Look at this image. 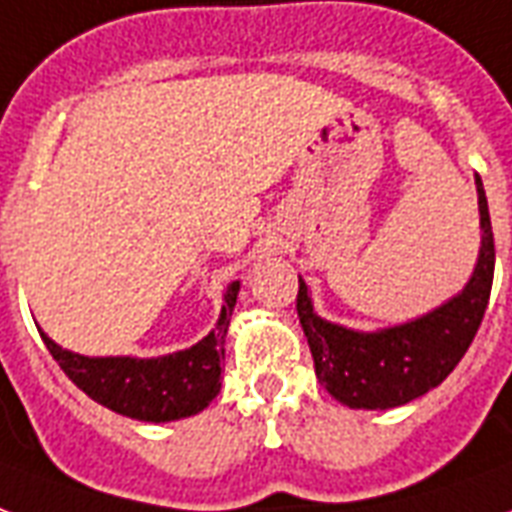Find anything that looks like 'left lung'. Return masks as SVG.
<instances>
[{
  "label": "left lung",
  "instance_id": "8db88e82",
  "mask_svg": "<svg viewBox=\"0 0 512 512\" xmlns=\"http://www.w3.org/2000/svg\"><path fill=\"white\" fill-rule=\"evenodd\" d=\"M480 249L472 276L453 298L407 323L355 331L314 312L309 285L298 276V320L312 350L314 372L333 399L350 410H393L437 388L475 339L494 279V233L486 189L475 176Z\"/></svg>",
  "mask_w": 512,
  "mask_h": 512
}]
</instances>
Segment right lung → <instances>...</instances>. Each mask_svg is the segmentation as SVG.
Returning <instances> with one entry per match:
<instances>
[{
  "label": "right lung",
  "instance_id": "obj_1",
  "mask_svg": "<svg viewBox=\"0 0 512 512\" xmlns=\"http://www.w3.org/2000/svg\"><path fill=\"white\" fill-rule=\"evenodd\" d=\"M238 290L241 282L225 287L217 325L198 344L157 358L81 355L64 350L45 331H40V336L62 372L102 407L143 423L181 420L206 410L222 388L219 374L225 358V336Z\"/></svg>",
  "mask_w": 512,
  "mask_h": 512
}]
</instances>
